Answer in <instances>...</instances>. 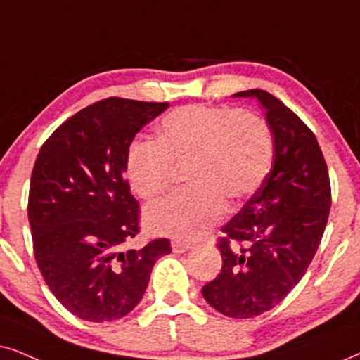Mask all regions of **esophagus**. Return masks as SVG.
<instances>
[{"label": "esophagus", "instance_id": "obj_1", "mask_svg": "<svg viewBox=\"0 0 360 360\" xmlns=\"http://www.w3.org/2000/svg\"><path fill=\"white\" fill-rule=\"evenodd\" d=\"M171 248H172V251H174L176 254H181V252L189 251V249L193 248V244H191V243H186V240L174 239V240H172V243H171Z\"/></svg>", "mask_w": 360, "mask_h": 360}]
</instances>
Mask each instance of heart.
<instances>
[{
    "instance_id": "b5f03b06",
    "label": "heart",
    "mask_w": 360,
    "mask_h": 360,
    "mask_svg": "<svg viewBox=\"0 0 360 360\" xmlns=\"http://www.w3.org/2000/svg\"><path fill=\"white\" fill-rule=\"evenodd\" d=\"M274 143L269 126L249 111L188 104L158 126L156 143L134 141L126 154V177L139 198L166 193L172 167L184 172L188 191L151 204L144 224L151 233L194 239L226 212V199L240 201L266 179Z\"/></svg>"
}]
</instances>
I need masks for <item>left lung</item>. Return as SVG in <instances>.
<instances>
[{"label": "left lung", "instance_id": "obj_1", "mask_svg": "<svg viewBox=\"0 0 360 360\" xmlns=\"http://www.w3.org/2000/svg\"><path fill=\"white\" fill-rule=\"evenodd\" d=\"M256 98L274 141L261 188L222 227V269L202 288L209 306L234 319L271 311L292 290L316 256L330 209V183L316 136L284 103L262 89Z\"/></svg>", "mask_w": 360, "mask_h": 360}]
</instances>
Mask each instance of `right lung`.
Wrapping results in <instances>:
<instances>
[{
    "mask_svg": "<svg viewBox=\"0 0 360 360\" xmlns=\"http://www.w3.org/2000/svg\"><path fill=\"white\" fill-rule=\"evenodd\" d=\"M167 103L108 98L81 109L46 139L31 172L28 219L34 259L54 297L79 319L111 322L138 306L169 239L136 251L139 204L126 154Z\"/></svg>",
    "mask_w": 360,
    "mask_h": 360,
    "instance_id": "add662e5",
    "label": "right lung"
}]
</instances>
